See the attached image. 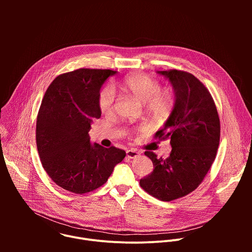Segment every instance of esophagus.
Masks as SVG:
<instances>
[{
  "instance_id": "34e87169",
  "label": "esophagus",
  "mask_w": 252,
  "mask_h": 252,
  "mask_svg": "<svg viewBox=\"0 0 252 252\" xmlns=\"http://www.w3.org/2000/svg\"><path fill=\"white\" fill-rule=\"evenodd\" d=\"M139 155H140V152H138L136 150H128V151H126V157L128 158H137Z\"/></svg>"
}]
</instances>
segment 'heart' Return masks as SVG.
<instances>
[{
	"mask_svg": "<svg viewBox=\"0 0 252 252\" xmlns=\"http://www.w3.org/2000/svg\"><path fill=\"white\" fill-rule=\"evenodd\" d=\"M121 89L137 101L146 105L147 112L155 117H166L174 105V94L169 89H161L160 84L154 78L136 74L126 78ZM115 92L111 87L103 88L97 98L100 112L110 115L114 110Z\"/></svg>",
	"mask_w": 252,
	"mask_h": 252,
	"instance_id": "b5f03b06",
	"label": "heart"
}]
</instances>
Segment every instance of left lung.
<instances>
[{
  "instance_id": "left-lung-1",
  "label": "left lung",
  "mask_w": 252,
  "mask_h": 252,
  "mask_svg": "<svg viewBox=\"0 0 252 252\" xmlns=\"http://www.w3.org/2000/svg\"><path fill=\"white\" fill-rule=\"evenodd\" d=\"M157 73L171 84L174 105L156 137L169 138L172 150L165 159L145 153L154 170L139 185L153 196L170 201L190 193L201 184L217 156L220 123L211 94L193 75L176 69Z\"/></svg>"
}]
</instances>
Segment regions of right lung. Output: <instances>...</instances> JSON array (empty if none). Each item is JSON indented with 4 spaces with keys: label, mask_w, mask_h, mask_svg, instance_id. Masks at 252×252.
Wrapping results in <instances>:
<instances>
[{
    "label": "right lung",
    "mask_w": 252,
    "mask_h": 252,
    "mask_svg": "<svg viewBox=\"0 0 252 252\" xmlns=\"http://www.w3.org/2000/svg\"><path fill=\"white\" fill-rule=\"evenodd\" d=\"M112 69L79 68L57 77L43 98L35 139L43 167L62 189L83 194L106 183L126 152L91 142L89 131L101 112L97 98Z\"/></svg>",
    "instance_id": "right-lung-1"
}]
</instances>
